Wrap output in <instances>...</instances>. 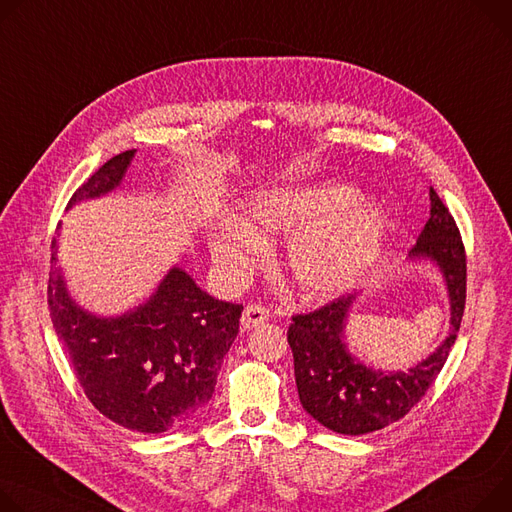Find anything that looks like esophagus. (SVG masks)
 I'll list each match as a JSON object with an SVG mask.
<instances>
[{"instance_id":"esophagus-1","label":"esophagus","mask_w":512,"mask_h":512,"mask_svg":"<svg viewBox=\"0 0 512 512\" xmlns=\"http://www.w3.org/2000/svg\"><path fill=\"white\" fill-rule=\"evenodd\" d=\"M269 316H271V314H269V310H267L265 306H261V304H249V306L243 310L241 322H243L245 329H255V327H261L263 322H267Z\"/></svg>"}]
</instances>
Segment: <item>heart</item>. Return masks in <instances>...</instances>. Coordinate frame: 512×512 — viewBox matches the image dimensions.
I'll list each match as a JSON object with an SVG mask.
<instances>
[{
	"instance_id": "b5f03b06",
	"label": "heart",
	"mask_w": 512,
	"mask_h": 512,
	"mask_svg": "<svg viewBox=\"0 0 512 512\" xmlns=\"http://www.w3.org/2000/svg\"><path fill=\"white\" fill-rule=\"evenodd\" d=\"M339 183L300 185L255 194L241 222L210 237L216 267L230 282L247 277L263 259L265 235H290L288 271L306 296H329L351 286L376 261L388 216L376 202H359Z\"/></svg>"
}]
</instances>
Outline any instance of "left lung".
<instances>
[{
	"instance_id": "left-lung-1",
	"label": "left lung",
	"mask_w": 512,
	"mask_h": 512,
	"mask_svg": "<svg viewBox=\"0 0 512 512\" xmlns=\"http://www.w3.org/2000/svg\"><path fill=\"white\" fill-rule=\"evenodd\" d=\"M431 257L443 271L451 300L449 337L423 363L408 371L382 374L355 361L343 345V327L355 296L335 298L312 312L294 314L288 343L304 410L341 435L380 431L410 412L437 380L457 339L466 308L468 259L449 208L431 188V218L410 251Z\"/></svg>"
}]
</instances>
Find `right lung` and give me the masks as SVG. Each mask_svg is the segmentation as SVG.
I'll use <instances>...</instances> for the list:
<instances>
[{
	"label": "right lung",
	"instance_id": "add662e5",
	"mask_svg": "<svg viewBox=\"0 0 512 512\" xmlns=\"http://www.w3.org/2000/svg\"><path fill=\"white\" fill-rule=\"evenodd\" d=\"M132 155L124 151L106 161L79 185L69 206L114 190ZM46 300L87 400L116 425L145 435L177 427L212 398L243 312V304L212 298L175 267L145 306L120 318L91 316L67 296L57 237Z\"/></svg>",
	"mask_w": 512,
	"mask_h": 512
}]
</instances>
